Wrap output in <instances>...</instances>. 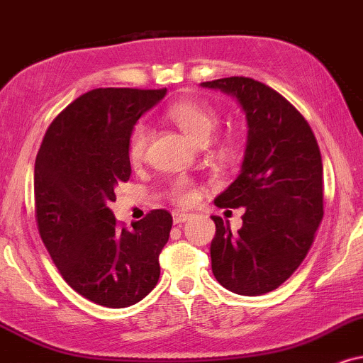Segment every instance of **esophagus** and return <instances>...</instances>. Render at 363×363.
<instances>
[{
	"mask_svg": "<svg viewBox=\"0 0 363 363\" xmlns=\"http://www.w3.org/2000/svg\"><path fill=\"white\" fill-rule=\"evenodd\" d=\"M172 220H174V225H182L184 221L189 220V215H187V213H182V211H174Z\"/></svg>",
	"mask_w": 363,
	"mask_h": 363,
	"instance_id": "34e87169",
	"label": "esophagus"
}]
</instances>
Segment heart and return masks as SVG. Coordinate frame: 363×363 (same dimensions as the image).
<instances>
[{"label": "heart", "instance_id": "heart-1", "mask_svg": "<svg viewBox=\"0 0 363 363\" xmlns=\"http://www.w3.org/2000/svg\"><path fill=\"white\" fill-rule=\"evenodd\" d=\"M169 120H172L182 132L194 138L196 142L204 143L211 137L213 132L220 125L221 115L216 106L206 99L201 98H184L172 103L167 108ZM152 138L150 126L145 123H137L130 132L128 138V159L132 164L143 162L147 155L148 143ZM238 133L233 128L226 130L223 135H220L216 140V145L225 154H231L238 148ZM169 196L174 203L179 206H191L199 199L198 187L189 177L181 176L176 177L170 184Z\"/></svg>", "mask_w": 363, "mask_h": 363}]
</instances>
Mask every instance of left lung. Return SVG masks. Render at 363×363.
Segmentation results:
<instances>
[{
    "instance_id": "obj_1",
    "label": "left lung",
    "mask_w": 363,
    "mask_h": 363,
    "mask_svg": "<svg viewBox=\"0 0 363 363\" xmlns=\"http://www.w3.org/2000/svg\"><path fill=\"white\" fill-rule=\"evenodd\" d=\"M203 86L235 96L248 123L242 174L215 199L245 208L243 225L231 233L213 216V274L235 294H265L303 264L325 215L320 147L304 116L264 82L233 76Z\"/></svg>"
}]
</instances>
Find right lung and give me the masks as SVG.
I'll use <instances>...</instances> for the list:
<instances>
[{
  "mask_svg": "<svg viewBox=\"0 0 363 363\" xmlns=\"http://www.w3.org/2000/svg\"><path fill=\"white\" fill-rule=\"evenodd\" d=\"M167 89L99 87L55 116L35 159V220L60 276L106 308L142 301L160 276L172 216L152 209L126 230L110 203L132 176L130 132Z\"/></svg>",
  "mask_w": 363,
  "mask_h": 363,
  "instance_id": "obj_1",
  "label": "right lung"
}]
</instances>
